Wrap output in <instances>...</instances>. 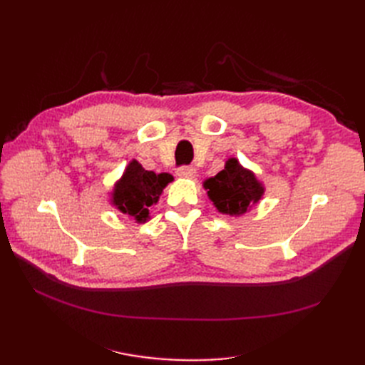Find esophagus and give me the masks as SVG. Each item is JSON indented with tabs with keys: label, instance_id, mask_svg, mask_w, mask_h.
<instances>
[{
	"label": "esophagus",
	"instance_id": "34e87169",
	"mask_svg": "<svg viewBox=\"0 0 365 365\" xmlns=\"http://www.w3.org/2000/svg\"><path fill=\"white\" fill-rule=\"evenodd\" d=\"M176 175L181 176V178H193L196 175V169L192 168V165H182V168L176 170Z\"/></svg>",
	"mask_w": 365,
	"mask_h": 365
}]
</instances>
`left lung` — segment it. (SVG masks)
<instances>
[{"label": "left lung", "instance_id": "1", "mask_svg": "<svg viewBox=\"0 0 365 365\" xmlns=\"http://www.w3.org/2000/svg\"><path fill=\"white\" fill-rule=\"evenodd\" d=\"M204 189L217 212L230 216L247 213L264 193V187L256 175L242 168L236 158H230L224 170L205 180Z\"/></svg>", "mask_w": 365, "mask_h": 365}]
</instances>
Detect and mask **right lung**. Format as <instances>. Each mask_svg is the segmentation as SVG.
Masks as SVG:
<instances>
[{"instance_id":"1","label":"right lung","mask_w":365,"mask_h":365,"mask_svg":"<svg viewBox=\"0 0 365 365\" xmlns=\"http://www.w3.org/2000/svg\"><path fill=\"white\" fill-rule=\"evenodd\" d=\"M172 180V175H157L143 169L137 160H132L123 176L114 185L111 202L121 213L132 216L137 222H146L149 219V207L158 202L163 189Z\"/></svg>"}]
</instances>
